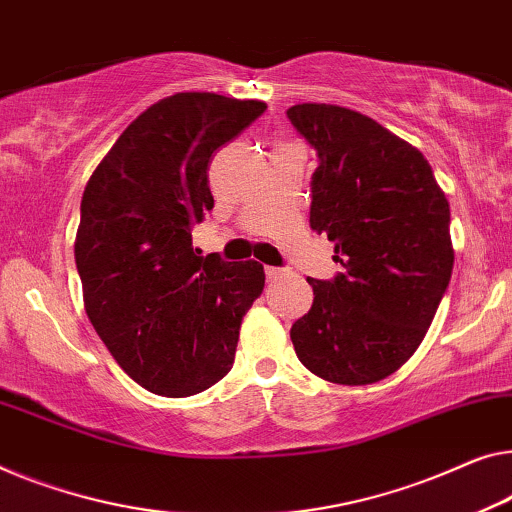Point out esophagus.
<instances>
[{"mask_svg":"<svg viewBox=\"0 0 512 512\" xmlns=\"http://www.w3.org/2000/svg\"><path fill=\"white\" fill-rule=\"evenodd\" d=\"M264 273H266V280H278V278L285 276V271L276 269V266H266Z\"/></svg>","mask_w":512,"mask_h":512,"instance_id":"34e87169","label":"esophagus"}]
</instances>
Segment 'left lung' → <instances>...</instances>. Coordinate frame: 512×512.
Returning <instances> with one entry per match:
<instances>
[{"mask_svg": "<svg viewBox=\"0 0 512 512\" xmlns=\"http://www.w3.org/2000/svg\"><path fill=\"white\" fill-rule=\"evenodd\" d=\"M287 119L319 160L310 227L342 264L333 280L308 278L315 299L289 335L312 375L372 384L409 361L446 294L451 207L421 151L375 119L326 103Z\"/></svg>", "mask_w": 512, "mask_h": 512, "instance_id": "left-lung-1", "label": "left lung"}]
</instances>
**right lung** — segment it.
<instances>
[{
	"mask_svg": "<svg viewBox=\"0 0 512 512\" xmlns=\"http://www.w3.org/2000/svg\"><path fill=\"white\" fill-rule=\"evenodd\" d=\"M266 110L186 91L144 110L85 188L75 264L85 308L124 372L165 398L207 391L232 370L264 266L202 257L193 225L213 209V151Z\"/></svg>",
	"mask_w": 512,
	"mask_h": 512,
	"instance_id": "right-lung-1",
	"label": "right lung"
}]
</instances>
